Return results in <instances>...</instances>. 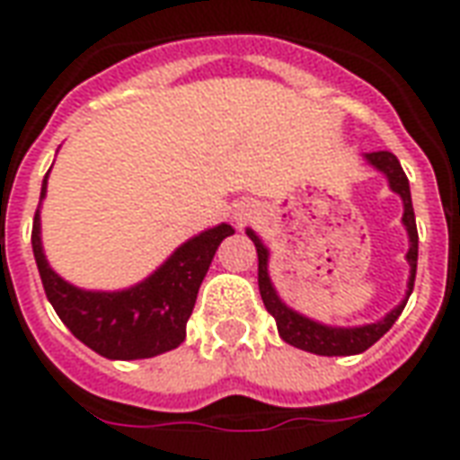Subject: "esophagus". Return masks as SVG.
<instances>
[{"label":"esophagus","instance_id":"34e87169","mask_svg":"<svg viewBox=\"0 0 460 460\" xmlns=\"http://www.w3.org/2000/svg\"><path fill=\"white\" fill-rule=\"evenodd\" d=\"M253 217H256V207H253V204H246V207L236 214V221H249L253 219Z\"/></svg>","mask_w":460,"mask_h":460}]
</instances>
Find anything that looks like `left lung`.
Listing matches in <instances>:
<instances>
[{
    "mask_svg": "<svg viewBox=\"0 0 460 460\" xmlns=\"http://www.w3.org/2000/svg\"><path fill=\"white\" fill-rule=\"evenodd\" d=\"M365 160L385 174L389 180V187L392 191H396L402 201H404V221L406 234H409V251H406V261H409V283H406V298L396 305L392 313H386L385 318L376 320L372 325H359V328H332V325H323V323H315V320L300 315L293 308H288L283 300L279 298V293L273 288L269 276V249L263 246V241L256 236V231L246 229L249 239L253 241L256 246V253H259V290L261 298H263V305L269 310L270 315L276 318V325H279V335L288 345L298 347V349H305V352H313V355L323 357H347V355H359L369 347L375 345L376 340L385 335L386 330L392 328L396 323V318L402 315L406 300L414 290V279H416V259H419V234H416V219H414V207H411V191H409V180H406L402 164L396 160L392 152L379 150V152H367Z\"/></svg>",
    "mask_w": 460,
    "mask_h": 460,
    "instance_id": "left-lung-1",
    "label": "left lung"
}]
</instances>
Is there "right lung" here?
Segmentation results:
<instances>
[{
	"mask_svg": "<svg viewBox=\"0 0 460 460\" xmlns=\"http://www.w3.org/2000/svg\"><path fill=\"white\" fill-rule=\"evenodd\" d=\"M46 180L49 174L41 184L39 207L46 197ZM231 234L229 224L201 231L199 236L184 241L152 276L132 288L113 293L75 288L49 266L41 246L39 209L34 214L31 246L46 298L75 338L108 359H147L184 342L201 280L219 243Z\"/></svg>",
	"mask_w": 460,
	"mask_h": 460,
	"instance_id": "add662e5",
	"label": "right lung"
}]
</instances>
